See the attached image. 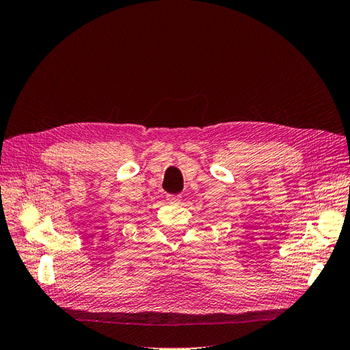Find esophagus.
I'll return each mask as SVG.
<instances>
[{
    "mask_svg": "<svg viewBox=\"0 0 350 350\" xmlns=\"http://www.w3.org/2000/svg\"><path fill=\"white\" fill-rule=\"evenodd\" d=\"M166 200L169 201V203H174V204H176V203H179V201H181V196H178V194H171V196H167L166 197Z\"/></svg>",
    "mask_w": 350,
    "mask_h": 350,
    "instance_id": "esophagus-1",
    "label": "esophagus"
}]
</instances>
